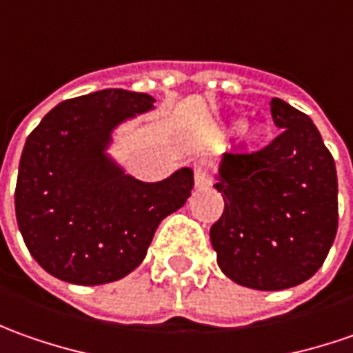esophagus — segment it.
<instances>
[{
  "mask_svg": "<svg viewBox=\"0 0 353 353\" xmlns=\"http://www.w3.org/2000/svg\"><path fill=\"white\" fill-rule=\"evenodd\" d=\"M193 177H195V188H207L211 185V164L207 160H197L193 165Z\"/></svg>",
  "mask_w": 353,
  "mask_h": 353,
  "instance_id": "1",
  "label": "esophagus"
}]
</instances>
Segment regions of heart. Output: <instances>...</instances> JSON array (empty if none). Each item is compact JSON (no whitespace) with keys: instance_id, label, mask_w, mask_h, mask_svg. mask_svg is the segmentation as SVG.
<instances>
[{"instance_id":"obj_1","label":"heart","mask_w":353,"mask_h":353,"mask_svg":"<svg viewBox=\"0 0 353 353\" xmlns=\"http://www.w3.org/2000/svg\"><path fill=\"white\" fill-rule=\"evenodd\" d=\"M258 132H260V130H256V132H254V137H256V134H258Z\"/></svg>"}]
</instances>
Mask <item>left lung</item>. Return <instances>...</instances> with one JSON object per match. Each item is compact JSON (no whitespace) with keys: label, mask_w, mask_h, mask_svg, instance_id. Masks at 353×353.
I'll list each match as a JSON object with an SVG mask.
<instances>
[{"label":"left lung","mask_w":353,"mask_h":353,"mask_svg":"<svg viewBox=\"0 0 353 353\" xmlns=\"http://www.w3.org/2000/svg\"><path fill=\"white\" fill-rule=\"evenodd\" d=\"M270 105L283 130L258 152L223 156L214 188L225 211L211 226L223 274L258 291L310 279L338 230L336 164L319 128L277 97Z\"/></svg>","instance_id":"obj_1"}]
</instances>
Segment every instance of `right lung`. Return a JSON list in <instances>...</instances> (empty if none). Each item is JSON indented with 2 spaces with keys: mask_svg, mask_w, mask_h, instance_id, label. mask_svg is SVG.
I'll return each mask as SVG.
<instances>
[{
  "mask_svg": "<svg viewBox=\"0 0 353 353\" xmlns=\"http://www.w3.org/2000/svg\"><path fill=\"white\" fill-rule=\"evenodd\" d=\"M154 101L127 90L93 92L56 105L27 137L15 214L44 272L76 285L117 281L139 268L158 225L185 205L191 168L146 183L107 154L113 130Z\"/></svg>",
  "mask_w": 353,
  "mask_h": 353,
  "instance_id": "add662e5",
  "label": "right lung"
}]
</instances>
